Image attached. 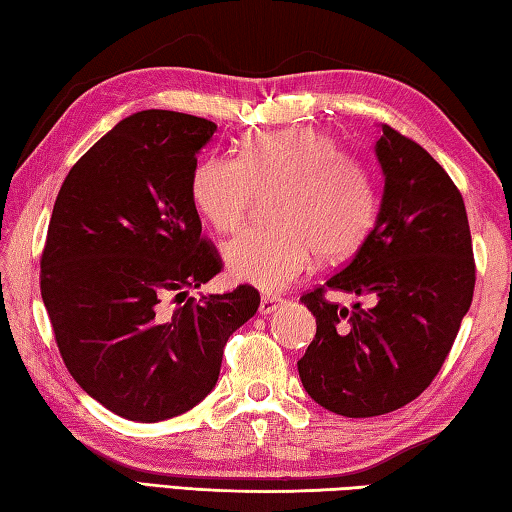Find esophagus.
<instances>
[{"label": "esophagus", "mask_w": 512, "mask_h": 512, "mask_svg": "<svg viewBox=\"0 0 512 512\" xmlns=\"http://www.w3.org/2000/svg\"><path fill=\"white\" fill-rule=\"evenodd\" d=\"M283 303L281 297H276V294H263L261 297V315H270V312H274L276 308H279Z\"/></svg>", "instance_id": "34e87169"}]
</instances>
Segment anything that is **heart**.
<instances>
[{
  "label": "heart",
  "mask_w": 512,
  "mask_h": 512,
  "mask_svg": "<svg viewBox=\"0 0 512 512\" xmlns=\"http://www.w3.org/2000/svg\"><path fill=\"white\" fill-rule=\"evenodd\" d=\"M270 197L272 224L238 233L224 261L240 281L281 290L324 261L351 256L378 218V191L364 161L310 125L256 130L240 139L238 157L209 155L191 175V200L215 231L245 222L256 193Z\"/></svg>",
  "instance_id": "1"
}]
</instances>
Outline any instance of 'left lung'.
I'll return each mask as SVG.
<instances>
[{
  "instance_id": "obj_1",
  "label": "left lung",
  "mask_w": 512,
  "mask_h": 512,
  "mask_svg": "<svg viewBox=\"0 0 512 512\" xmlns=\"http://www.w3.org/2000/svg\"><path fill=\"white\" fill-rule=\"evenodd\" d=\"M375 155L384 173L375 227L342 272L301 297L317 335L299 378L312 400L348 418L389 414L432 384L477 281L468 213L443 166L387 123ZM328 289L373 293L376 306L348 311L325 299Z\"/></svg>"
}]
</instances>
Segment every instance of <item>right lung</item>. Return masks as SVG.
Listing matches in <instances>:
<instances>
[{
  "instance_id": "1",
  "label": "right lung",
  "mask_w": 512,
  "mask_h": 512,
  "mask_svg": "<svg viewBox=\"0 0 512 512\" xmlns=\"http://www.w3.org/2000/svg\"><path fill=\"white\" fill-rule=\"evenodd\" d=\"M215 128L132 114L76 161L53 204L40 290L58 351L83 391L128 420L157 423L209 396L224 344L261 306L247 283L188 294L222 270L191 200Z\"/></svg>"
}]
</instances>
